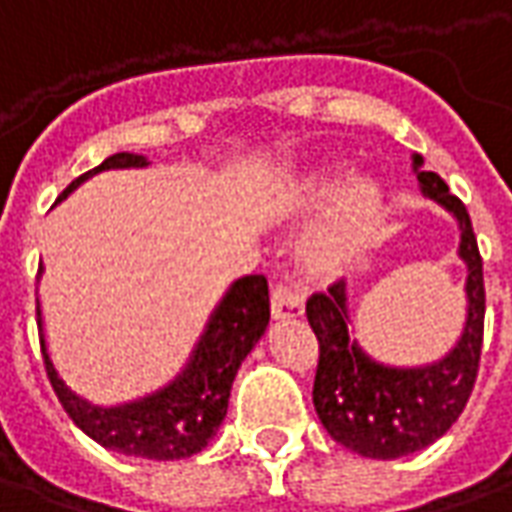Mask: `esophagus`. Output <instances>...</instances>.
Listing matches in <instances>:
<instances>
[{
  "instance_id": "1",
  "label": "esophagus",
  "mask_w": 512,
  "mask_h": 512,
  "mask_svg": "<svg viewBox=\"0 0 512 512\" xmlns=\"http://www.w3.org/2000/svg\"><path fill=\"white\" fill-rule=\"evenodd\" d=\"M305 310V296L291 282H277L271 288V313L274 318H296Z\"/></svg>"
}]
</instances>
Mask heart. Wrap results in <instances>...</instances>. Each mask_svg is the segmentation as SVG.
I'll list each match as a JSON object with an SVG mask.
<instances>
[{
    "label": "heart",
    "mask_w": 512,
    "mask_h": 512,
    "mask_svg": "<svg viewBox=\"0 0 512 512\" xmlns=\"http://www.w3.org/2000/svg\"><path fill=\"white\" fill-rule=\"evenodd\" d=\"M332 174H316L302 185V202H321L332 191ZM382 210L380 188L371 180H352L332 196L327 216L305 246V263L313 271L330 274L355 249L366 244Z\"/></svg>",
    "instance_id": "obj_1"
}]
</instances>
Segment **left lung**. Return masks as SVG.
Instances as JSON below:
<instances>
[{"label": "left lung", "mask_w": 512, "mask_h": 512, "mask_svg": "<svg viewBox=\"0 0 512 512\" xmlns=\"http://www.w3.org/2000/svg\"><path fill=\"white\" fill-rule=\"evenodd\" d=\"M424 160L413 157L421 191L460 221V257L468 266V318L463 335L449 355L424 368H391L374 363L349 338V307L343 282L307 299V321L318 338V366L313 405L330 432L363 457L393 460L438 441L463 413L474 391L485 330V282L477 235L466 205L449 185L424 171Z\"/></svg>", "instance_id": "left-lung-1"}]
</instances>
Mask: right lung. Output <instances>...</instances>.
<instances>
[{
	"instance_id": "add662e5",
	"label": "right lung",
	"mask_w": 512,
	"mask_h": 512,
	"mask_svg": "<svg viewBox=\"0 0 512 512\" xmlns=\"http://www.w3.org/2000/svg\"><path fill=\"white\" fill-rule=\"evenodd\" d=\"M144 155L119 152L110 155L96 169L85 171L71 182L57 199L69 196L82 180L105 169H141ZM268 282L263 274H249L232 285L210 316L205 335L199 338L194 357L177 380L146 399L119 407H96L80 399L66 382L57 377L46 355L41 310L38 332L44 352L46 377L69 418L85 435H91L105 449L146 460H182L202 452L216 435L230 405V388L244 357L260 341L268 327Z\"/></svg>"
}]
</instances>
